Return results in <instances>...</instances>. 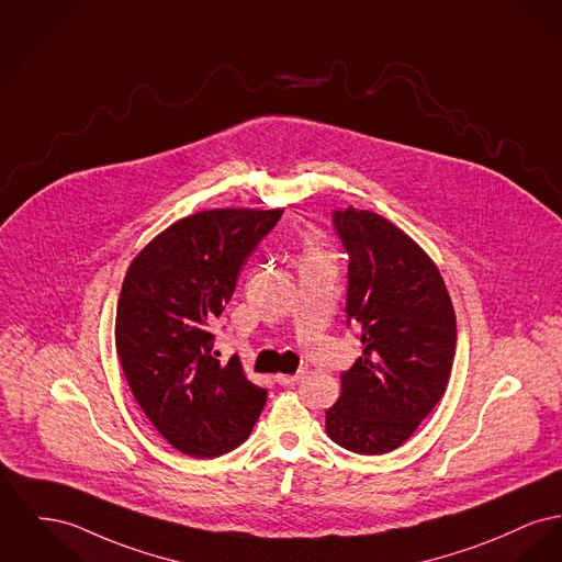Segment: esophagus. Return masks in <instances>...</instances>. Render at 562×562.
I'll return each instance as SVG.
<instances>
[{
  "mask_svg": "<svg viewBox=\"0 0 562 562\" xmlns=\"http://www.w3.org/2000/svg\"><path fill=\"white\" fill-rule=\"evenodd\" d=\"M301 378H303V371H297V373H278L276 382L280 386H293V384H297Z\"/></svg>",
  "mask_w": 562,
  "mask_h": 562,
  "instance_id": "obj_1",
  "label": "esophagus"
}]
</instances>
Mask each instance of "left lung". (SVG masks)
<instances>
[{"label":"left lung","instance_id":"left-lung-1","mask_svg":"<svg viewBox=\"0 0 562 562\" xmlns=\"http://www.w3.org/2000/svg\"><path fill=\"white\" fill-rule=\"evenodd\" d=\"M348 252V325L363 357L341 373L327 435L357 454L398 448L446 393L457 352V314L429 255L384 216L335 210Z\"/></svg>","mask_w":562,"mask_h":562}]
</instances>
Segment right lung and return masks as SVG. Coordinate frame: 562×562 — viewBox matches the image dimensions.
<instances>
[{"instance_id":"obj_1","label":"right lung","mask_w":562,"mask_h":562,"mask_svg":"<svg viewBox=\"0 0 562 562\" xmlns=\"http://www.w3.org/2000/svg\"><path fill=\"white\" fill-rule=\"evenodd\" d=\"M284 210L223 207L180 218L133 259L116 307V352L135 401L182 454L214 459L244 443L267 391L237 357L212 355L210 325L241 265Z\"/></svg>"}]
</instances>
